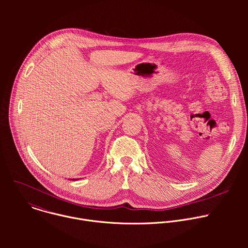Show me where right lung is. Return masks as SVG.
Wrapping results in <instances>:
<instances>
[{
  "label": "right lung",
  "mask_w": 248,
  "mask_h": 248,
  "mask_svg": "<svg viewBox=\"0 0 248 248\" xmlns=\"http://www.w3.org/2000/svg\"><path fill=\"white\" fill-rule=\"evenodd\" d=\"M77 180V179H76ZM76 180H72V181H76Z\"/></svg>",
  "instance_id": "1"
}]
</instances>
